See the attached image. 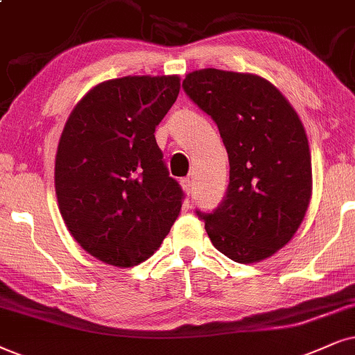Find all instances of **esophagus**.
Returning a JSON list of instances; mask_svg holds the SVG:
<instances>
[{"instance_id": "34e87169", "label": "esophagus", "mask_w": 355, "mask_h": 355, "mask_svg": "<svg viewBox=\"0 0 355 355\" xmlns=\"http://www.w3.org/2000/svg\"><path fill=\"white\" fill-rule=\"evenodd\" d=\"M182 187H183V190L187 191V195H190V193L193 191V183H191L190 178H183Z\"/></svg>"}]
</instances>
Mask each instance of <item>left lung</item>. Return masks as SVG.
<instances>
[{
  "instance_id": "1",
  "label": "left lung",
  "mask_w": 355,
  "mask_h": 355,
  "mask_svg": "<svg viewBox=\"0 0 355 355\" xmlns=\"http://www.w3.org/2000/svg\"><path fill=\"white\" fill-rule=\"evenodd\" d=\"M188 98L211 116L230 157V185L211 213L196 209L219 252L234 262L270 257L293 237L311 198L306 132L270 82L205 69L183 80Z\"/></svg>"
}]
</instances>
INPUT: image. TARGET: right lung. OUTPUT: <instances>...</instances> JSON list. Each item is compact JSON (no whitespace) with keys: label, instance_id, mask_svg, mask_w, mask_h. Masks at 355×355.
Returning a JSON list of instances; mask_svg holds the SVG:
<instances>
[{"label":"right lung","instance_id":"add662e5","mask_svg":"<svg viewBox=\"0 0 355 355\" xmlns=\"http://www.w3.org/2000/svg\"><path fill=\"white\" fill-rule=\"evenodd\" d=\"M180 78L123 77L89 89L71 111L55 157V193L70 234L116 267L144 262L178 218L183 193L155 128Z\"/></svg>","mask_w":355,"mask_h":355}]
</instances>
